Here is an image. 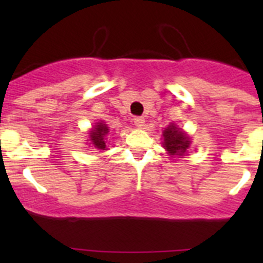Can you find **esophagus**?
I'll list each match as a JSON object with an SVG mask.
<instances>
[{
  "instance_id": "1",
  "label": "esophagus",
  "mask_w": 263,
  "mask_h": 263,
  "mask_svg": "<svg viewBox=\"0 0 263 263\" xmlns=\"http://www.w3.org/2000/svg\"><path fill=\"white\" fill-rule=\"evenodd\" d=\"M134 123L136 124L137 127H144L145 126V118L144 117H135Z\"/></svg>"
}]
</instances>
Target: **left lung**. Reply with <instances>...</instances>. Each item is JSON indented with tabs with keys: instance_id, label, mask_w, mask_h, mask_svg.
Listing matches in <instances>:
<instances>
[{
	"instance_id": "obj_1",
	"label": "left lung",
	"mask_w": 263,
	"mask_h": 263,
	"mask_svg": "<svg viewBox=\"0 0 263 263\" xmlns=\"http://www.w3.org/2000/svg\"><path fill=\"white\" fill-rule=\"evenodd\" d=\"M163 136L164 147L169 151L171 155H183L190 147V140H188L187 135L173 124L164 129Z\"/></svg>"
}]
</instances>
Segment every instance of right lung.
<instances>
[{"label":"right lung","mask_w":263,"mask_h":263,"mask_svg":"<svg viewBox=\"0 0 263 263\" xmlns=\"http://www.w3.org/2000/svg\"><path fill=\"white\" fill-rule=\"evenodd\" d=\"M109 132L107 124L104 123H98L94 127L91 132H90V140H91L92 146L99 148V150H104L105 148V141L104 136Z\"/></svg>","instance_id":"right-lung-1"}]
</instances>
